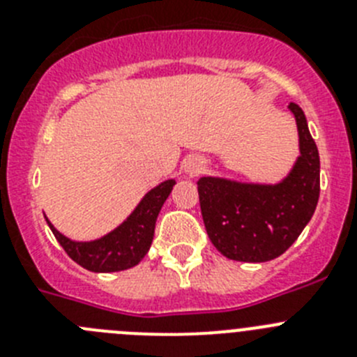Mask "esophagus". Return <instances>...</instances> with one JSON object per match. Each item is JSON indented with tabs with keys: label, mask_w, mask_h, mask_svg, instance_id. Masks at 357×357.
Segmentation results:
<instances>
[{
	"label": "esophagus",
	"mask_w": 357,
	"mask_h": 357,
	"mask_svg": "<svg viewBox=\"0 0 357 357\" xmlns=\"http://www.w3.org/2000/svg\"><path fill=\"white\" fill-rule=\"evenodd\" d=\"M204 168H206V162H204L200 157H191V159L185 160L184 164V169L188 175H197V173H200Z\"/></svg>",
	"instance_id": "obj_1"
}]
</instances>
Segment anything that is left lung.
I'll return each mask as SVG.
<instances>
[{
    "mask_svg": "<svg viewBox=\"0 0 357 357\" xmlns=\"http://www.w3.org/2000/svg\"><path fill=\"white\" fill-rule=\"evenodd\" d=\"M298 132V155L277 182L200 176V209L218 252L241 263H264L284 254L313 218L320 197V157L307 119L288 105Z\"/></svg>",
    "mask_w": 357,
    "mask_h": 357,
    "instance_id": "left-lung-1",
    "label": "left lung"
}]
</instances>
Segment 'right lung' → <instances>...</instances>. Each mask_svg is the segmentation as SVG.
I'll list each match as a JSON object with an SVG mask.
<instances>
[{
    "instance_id": "right-lung-1",
    "label": "right lung",
    "mask_w": 357,
    "mask_h": 357,
    "mask_svg": "<svg viewBox=\"0 0 357 357\" xmlns=\"http://www.w3.org/2000/svg\"><path fill=\"white\" fill-rule=\"evenodd\" d=\"M175 184V178H168L151 188L116 229L91 241H77L68 238L55 229L48 216L44 218L56 241L61 243L62 248L75 263L94 273L121 272L139 264L148 254L153 241L157 216Z\"/></svg>"
}]
</instances>
